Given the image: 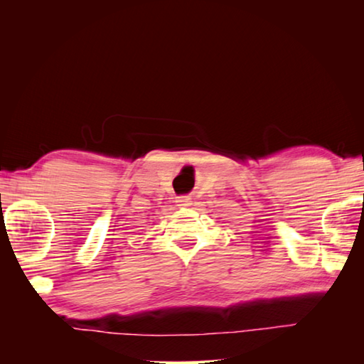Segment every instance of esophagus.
I'll list each match as a JSON object with an SVG mask.
<instances>
[{"label": "esophagus", "instance_id": "34e87169", "mask_svg": "<svg viewBox=\"0 0 364 364\" xmlns=\"http://www.w3.org/2000/svg\"><path fill=\"white\" fill-rule=\"evenodd\" d=\"M176 204H178V207H189L191 204H193V199H191L189 196H180V197H176Z\"/></svg>", "mask_w": 364, "mask_h": 364}]
</instances>
